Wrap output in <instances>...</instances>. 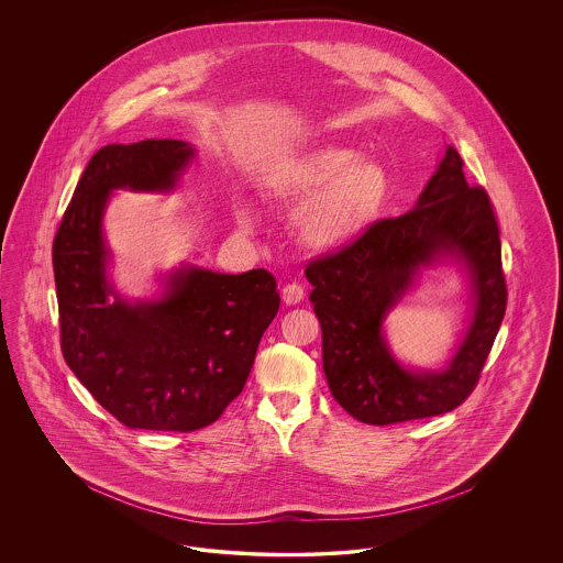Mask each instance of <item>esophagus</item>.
<instances>
[{
    "instance_id": "esophagus-1",
    "label": "esophagus",
    "mask_w": 563,
    "mask_h": 563,
    "mask_svg": "<svg viewBox=\"0 0 563 563\" xmlns=\"http://www.w3.org/2000/svg\"><path fill=\"white\" fill-rule=\"evenodd\" d=\"M303 299V289H301V285H285L283 287V301L287 303V306H295V303H299Z\"/></svg>"
}]
</instances>
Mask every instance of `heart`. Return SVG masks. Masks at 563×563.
I'll list each match as a JSON object with an SVG mask.
<instances>
[{
    "mask_svg": "<svg viewBox=\"0 0 563 563\" xmlns=\"http://www.w3.org/2000/svg\"><path fill=\"white\" fill-rule=\"evenodd\" d=\"M264 189L278 207L291 211L295 241L310 251H338L361 239L382 214L390 196L388 168L358 152L324 143L276 164ZM244 228L251 214L241 213Z\"/></svg>",
    "mask_w": 563,
    "mask_h": 563,
    "instance_id": "b5f03b06",
    "label": "heart"
}]
</instances>
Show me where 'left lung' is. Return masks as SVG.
I'll list each match as a JSON object with an SVG mask.
<instances>
[{
    "mask_svg": "<svg viewBox=\"0 0 563 563\" xmlns=\"http://www.w3.org/2000/svg\"><path fill=\"white\" fill-rule=\"evenodd\" d=\"M445 261L465 269L470 324L443 368L405 366L387 346L383 322L422 268ZM306 278L329 390L352 418L375 427L448 413L464 401L507 310L498 223L485 189L468 188L452 145L409 213L382 219L340 253L314 260Z\"/></svg>",
    "mask_w": 563,
    "mask_h": 563,
    "instance_id": "1",
    "label": "left lung"
}]
</instances>
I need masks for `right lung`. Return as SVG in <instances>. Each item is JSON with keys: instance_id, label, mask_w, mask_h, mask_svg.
Returning a JSON list of instances; mask_svg holds the SVG:
<instances>
[{"instance_id": "add662e5", "label": "right lung", "mask_w": 563, "mask_h": 563, "mask_svg": "<svg viewBox=\"0 0 563 563\" xmlns=\"http://www.w3.org/2000/svg\"><path fill=\"white\" fill-rule=\"evenodd\" d=\"M196 158L177 139L101 147L54 236L60 349L69 369L129 429L213 424L242 393L280 297L268 269L221 274L184 264L162 294L129 299L109 278L103 217L115 189L168 194Z\"/></svg>"}]
</instances>
